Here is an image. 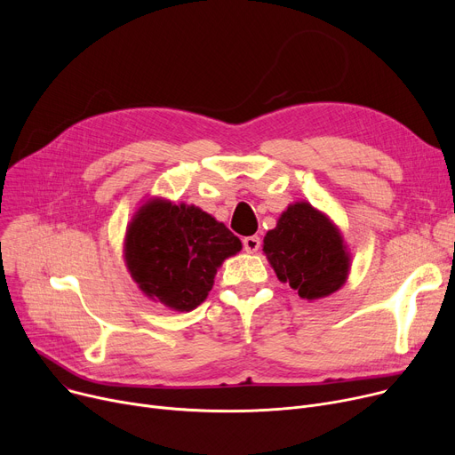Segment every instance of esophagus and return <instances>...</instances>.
Wrapping results in <instances>:
<instances>
[{"label":"esophagus","mask_w":455,"mask_h":455,"mask_svg":"<svg viewBox=\"0 0 455 455\" xmlns=\"http://www.w3.org/2000/svg\"><path fill=\"white\" fill-rule=\"evenodd\" d=\"M259 245H261V240L258 235H247L243 240V249L247 252H256L259 249Z\"/></svg>","instance_id":"34e87169"}]
</instances>
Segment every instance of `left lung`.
Masks as SVG:
<instances>
[{
  "instance_id": "8db88e82",
  "label": "left lung",
  "mask_w": 455,
  "mask_h": 455,
  "mask_svg": "<svg viewBox=\"0 0 455 455\" xmlns=\"http://www.w3.org/2000/svg\"><path fill=\"white\" fill-rule=\"evenodd\" d=\"M264 252L278 280L306 300L336 293L350 269L339 228L309 203L288 206L266 234Z\"/></svg>"
}]
</instances>
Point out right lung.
I'll return each instance as SVG.
<instances>
[{
    "label": "right lung",
    "instance_id": "1",
    "mask_svg": "<svg viewBox=\"0 0 455 455\" xmlns=\"http://www.w3.org/2000/svg\"><path fill=\"white\" fill-rule=\"evenodd\" d=\"M240 237L194 204L149 199L134 213L125 235V261L149 299L175 312L196 309Z\"/></svg>",
    "mask_w": 455,
    "mask_h": 455
}]
</instances>
